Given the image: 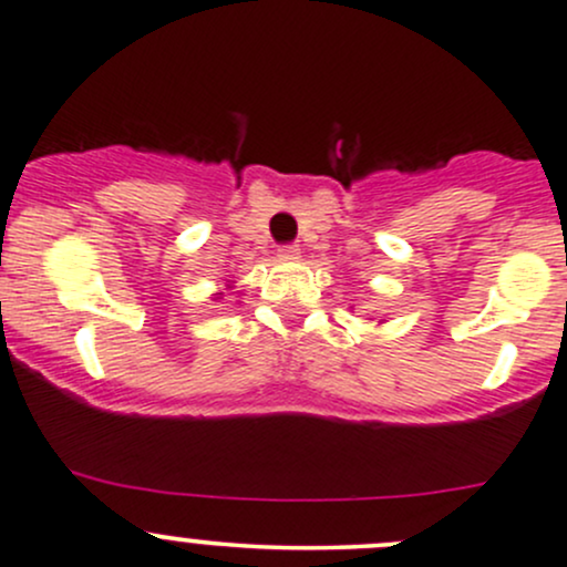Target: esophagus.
<instances>
[{
	"label": "esophagus",
	"mask_w": 567,
	"mask_h": 567,
	"mask_svg": "<svg viewBox=\"0 0 567 567\" xmlns=\"http://www.w3.org/2000/svg\"><path fill=\"white\" fill-rule=\"evenodd\" d=\"M301 249L296 244H288V247H279V260H299Z\"/></svg>",
	"instance_id": "34e87169"
}]
</instances>
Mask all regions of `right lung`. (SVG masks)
I'll list each match as a JSON object with an SVG mask.
<instances>
[{"instance_id": "right-lung-1", "label": "right lung", "mask_w": 567, "mask_h": 567, "mask_svg": "<svg viewBox=\"0 0 567 567\" xmlns=\"http://www.w3.org/2000/svg\"><path fill=\"white\" fill-rule=\"evenodd\" d=\"M234 288H236V285H234V279H230V282H228V285H225V288H223V290H234ZM223 290H217V293H214V301H217V299H223V296H225V293H223Z\"/></svg>"}]
</instances>
